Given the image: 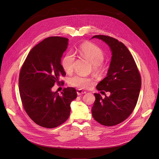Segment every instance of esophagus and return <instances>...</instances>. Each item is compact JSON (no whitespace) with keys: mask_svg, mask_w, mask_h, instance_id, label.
<instances>
[{"mask_svg":"<svg viewBox=\"0 0 159 159\" xmlns=\"http://www.w3.org/2000/svg\"><path fill=\"white\" fill-rule=\"evenodd\" d=\"M77 93L78 95H83V94H85L86 93V91H83L82 89H77Z\"/></svg>","mask_w":159,"mask_h":159,"instance_id":"34e87169","label":"esophagus"}]
</instances>
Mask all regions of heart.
<instances>
[{
  "label": "heart",
  "instance_id": "heart-1",
  "mask_svg": "<svg viewBox=\"0 0 159 159\" xmlns=\"http://www.w3.org/2000/svg\"><path fill=\"white\" fill-rule=\"evenodd\" d=\"M79 52L83 57L86 58L93 64V70L94 71L99 70L104 60V54L101 48L92 43H86L79 47ZM75 58V55L72 52L66 53L63 57L61 64L63 70L66 73H70L72 72ZM68 82L72 86L80 89H88L93 84V80L89 77L76 75L70 78Z\"/></svg>",
  "mask_w": 159,
  "mask_h": 159
}]
</instances>
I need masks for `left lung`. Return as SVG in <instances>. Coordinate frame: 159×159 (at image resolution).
Wrapping results in <instances>:
<instances>
[{
	"mask_svg": "<svg viewBox=\"0 0 159 159\" xmlns=\"http://www.w3.org/2000/svg\"><path fill=\"white\" fill-rule=\"evenodd\" d=\"M94 38L104 42L111 52L107 76L96 87L111 94L103 99L99 93H94L95 101L91 113L101 124L112 126L126 120L135 109L141 88L140 75L134 58L121 42L101 35L91 39Z\"/></svg>",
	"mask_w": 159,
	"mask_h": 159,
	"instance_id": "obj_1",
	"label": "left lung"
}]
</instances>
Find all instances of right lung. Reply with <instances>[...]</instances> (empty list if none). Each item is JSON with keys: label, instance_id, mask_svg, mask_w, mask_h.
Wrapping results in <instances>:
<instances>
[{"label": "right lung", "instance_id": "right-lung-1", "mask_svg": "<svg viewBox=\"0 0 159 159\" xmlns=\"http://www.w3.org/2000/svg\"><path fill=\"white\" fill-rule=\"evenodd\" d=\"M68 39L51 37L43 40L30 52L19 75V93L23 107L33 122L42 127L54 128L68 119L70 104L77 98L74 88H64L62 95L52 91L66 73L61 57Z\"/></svg>", "mask_w": 159, "mask_h": 159}]
</instances>
